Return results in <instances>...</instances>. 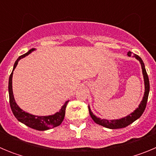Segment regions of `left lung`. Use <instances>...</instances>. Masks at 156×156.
<instances>
[{
    "instance_id": "1",
    "label": "left lung",
    "mask_w": 156,
    "mask_h": 156,
    "mask_svg": "<svg viewBox=\"0 0 156 156\" xmlns=\"http://www.w3.org/2000/svg\"><path fill=\"white\" fill-rule=\"evenodd\" d=\"M128 56H131V52H127ZM133 57L137 59L140 63L141 66V69H142V74L143 77H144V97H143L142 101H140V105H138V108H137L133 112L129 114L128 115L125 117H122L121 119H112V120H108L105 119H101L94 115V113L91 112L90 106L88 105V108H89V113H90V117L92 118L94 121L97 124L101 125V126H104V127L108 128V129H120V128H124L126 126H129V124H131L132 122H134L135 120H137L139 119L141 115L144 112V109L146 108V105H147V101H148V94H149L150 90V85H149V80H148V74L145 69V66H144V62H143L142 59L140 58L138 55H133Z\"/></svg>"
}]
</instances>
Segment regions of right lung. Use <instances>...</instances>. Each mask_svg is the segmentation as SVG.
<instances>
[{"label":"right lung","instance_id":"right-lung-1","mask_svg":"<svg viewBox=\"0 0 156 156\" xmlns=\"http://www.w3.org/2000/svg\"><path fill=\"white\" fill-rule=\"evenodd\" d=\"M35 48H32L23 55L19 56V58L17 59L14 64L13 70L12 73L9 76V81H8V93H9V102H10L11 108L13 112L14 115L16 119L21 122L23 124L27 125V126L30 128H33L37 130H47V129H51V128L56 127L59 126L62 122L65 117V113H66V105L68 104L69 101H66L63 105L61 109L59 112H57L53 115H35L32 114L28 113L27 112L23 111L22 108H19V106L16 104L15 98L13 95V90H12V76H13V71L15 70L16 67L17 66L18 62L20 59L26 57L28 55H30L32 51H35Z\"/></svg>","mask_w":156,"mask_h":156}]
</instances>
